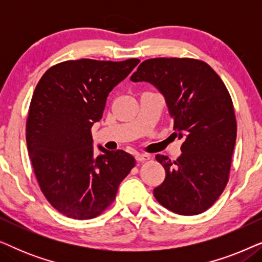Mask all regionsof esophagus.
Here are the masks:
<instances>
[{
	"label": "esophagus",
	"mask_w": 262,
	"mask_h": 262,
	"mask_svg": "<svg viewBox=\"0 0 262 262\" xmlns=\"http://www.w3.org/2000/svg\"><path fill=\"white\" fill-rule=\"evenodd\" d=\"M135 157H136V160L138 161V162H144V161L150 160L149 154H139V152H137L135 155Z\"/></svg>",
	"instance_id": "34e87169"
}]
</instances>
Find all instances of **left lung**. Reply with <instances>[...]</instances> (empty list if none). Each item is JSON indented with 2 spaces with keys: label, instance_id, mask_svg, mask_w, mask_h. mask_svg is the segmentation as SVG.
Segmentation results:
<instances>
[{
  "label": "left lung",
  "instance_id": "1",
  "mask_svg": "<svg viewBox=\"0 0 262 262\" xmlns=\"http://www.w3.org/2000/svg\"><path fill=\"white\" fill-rule=\"evenodd\" d=\"M132 82H149L164 96L174 134L184 139L175 161L156 155L166 178L154 195L182 216L206 211L229 180L236 142V118L227 87L212 68L193 58H151Z\"/></svg>",
  "mask_w": 262,
  "mask_h": 262
}]
</instances>
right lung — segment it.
<instances>
[{"label": "right lung", "instance_id": "1", "mask_svg": "<svg viewBox=\"0 0 262 262\" xmlns=\"http://www.w3.org/2000/svg\"><path fill=\"white\" fill-rule=\"evenodd\" d=\"M139 59H78L50 68L35 87L26 142L34 174L48 202L64 216L91 220L116 199L135 167L124 150L93 148L91 128L102 118L107 96Z\"/></svg>", "mask_w": 262, "mask_h": 262}]
</instances>
